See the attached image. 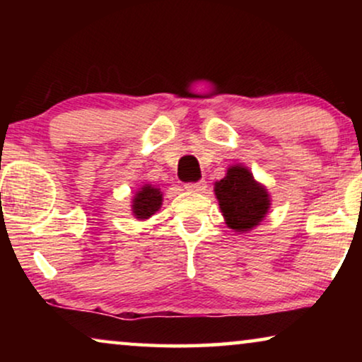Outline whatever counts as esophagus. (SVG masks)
<instances>
[{"label":"esophagus","mask_w":362,"mask_h":362,"mask_svg":"<svg viewBox=\"0 0 362 362\" xmlns=\"http://www.w3.org/2000/svg\"><path fill=\"white\" fill-rule=\"evenodd\" d=\"M206 181L201 180L197 182H187V185H185V189L186 191H192V192H204L206 191Z\"/></svg>","instance_id":"esophagus-1"}]
</instances>
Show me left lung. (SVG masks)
<instances>
[{
  "mask_svg": "<svg viewBox=\"0 0 362 362\" xmlns=\"http://www.w3.org/2000/svg\"><path fill=\"white\" fill-rule=\"evenodd\" d=\"M214 194L227 227L239 234L254 230L270 211L269 191L242 163L227 168L226 176L214 182Z\"/></svg>",
  "mask_w": 362,
  "mask_h": 362,
  "instance_id": "8db88e82",
  "label": "left lung"
}]
</instances>
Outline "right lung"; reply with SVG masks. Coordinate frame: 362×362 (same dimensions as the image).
I'll return each instance as SVG.
<instances>
[{"mask_svg": "<svg viewBox=\"0 0 362 362\" xmlns=\"http://www.w3.org/2000/svg\"><path fill=\"white\" fill-rule=\"evenodd\" d=\"M161 204L163 192L160 187L153 185H143L132 199V214L138 221H146L161 209Z\"/></svg>", "mask_w": 362, "mask_h": 362, "instance_id": "add662e5", "label": "right lung"}]
</instances>
